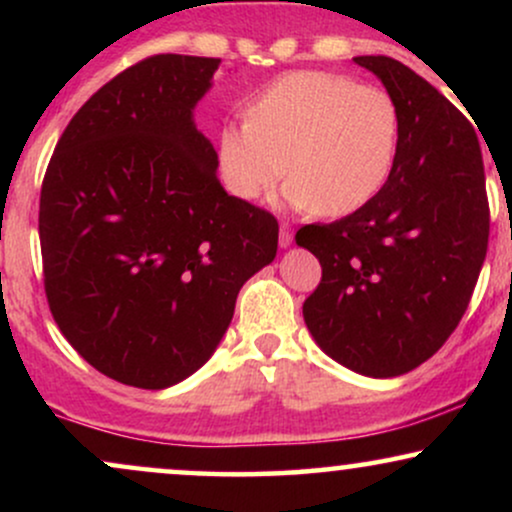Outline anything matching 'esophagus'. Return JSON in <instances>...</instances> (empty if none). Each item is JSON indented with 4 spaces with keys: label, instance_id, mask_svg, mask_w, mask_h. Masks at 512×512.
Masks as SVG:
<instances>
[{
    "label": "esophagus",
    "instance_id": "34e87169",
    "mask_svg": "<svg viewBox=\"0 0 512 512\" xmlns=\"http://www.w3.org/2000/svg\"><path fill=\"white\" fill-rule=\"evenodd\" d=\"M291 243H293L291 226H289V223H281V228H279V245H281V248H289Z\"/></svg>",
    "mask_w": 512,
    "mask_h": 512
}]
</instances>
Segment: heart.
<instances>
[{"mask_svg":"<svg viewBox=\"0 0 512 512\" xmlns=\"http://www.w3.org/2000/svg\"><path fill=\"white\" fill-rule=\"evenodd\" d=\"M399 149V110L380 86L334 72H291L252 93L245 122L214 142L216 178L231 197L257 202L289 170L286 202L349 216L380 195Z\"/></svg>","mask_w":512,"mask_h":512,"instance_id":"heart-1","label":"heart"}]
</instances>
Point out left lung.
<instances>
[{
    "label": "left lung",
    "instance_id": "1",
    "mask_svg": "<svg viewBox=\"0 0 512 512\" xmlns=\"http://www.w3.org/2000/svg\"><path fill=\"white\" fill-rule=\"evenodd\" d=\"M354 62L397 103V163L366 207L296 233L322 267L303 317L337 363L395 378L436 354L460 325L489 248V199L472 122L402 62Z\"/></svg>",
    "mask_w": 512,
    "mask_h": 512
}]
</instances>
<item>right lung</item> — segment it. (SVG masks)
Wrapping results in <instances>:
<instances>
[{
  "mask_svg": "<svg viewBox=\"0 0 512 512\" xmlns=\"http://www.w3.org/2000/svg\"><path fill=\"white\" fill-rule=\"evenodd\" d=\"M221 60L154 55L72 117L40 190L45 293L84 361L163 390L219 346L238 291L276 257L279 223L231 197L195 108Z\"/></svg>",
  "mask_w": 512,
  "mask_h": 512,
  "instance_id": "1",
  "label": "right lung"
}]
</instances>
